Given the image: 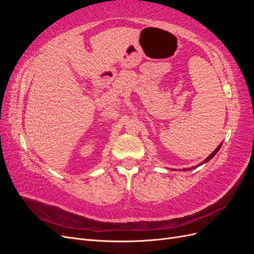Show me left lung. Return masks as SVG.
Instances as JSON below:
<instances>
[{
  "label": "left lung",
  "instance_id": "left-lung-1",
  "mask_svg": "<svg viewBox=\"0 0 254 254\" xmlns=\"http://www.w3.org/2000/svg\"><path fill=\"white\" fill-rule=\"evenodd\" d=\"M220 147H221V144H220V145H218V147H217L216 149H215V150H214V151H213V152L211 153V155H210L209 157H207V158H206V159H205V160L203 161V162H201V163H200V164H199V165H202L203 163H206V162H209V161H210V160H211V159H212V158H213V157H214L215 155H216V153L218 152V150L220 149ZM193 168H195V167H193ZM189 170H190V168H184V170H183V171H189Z\"/></svg>",
  "mask_w": 254,
  "mask_h": 254
}]
</instances>
